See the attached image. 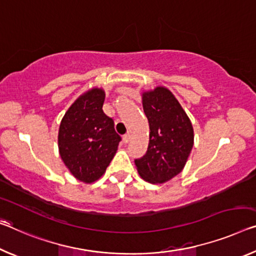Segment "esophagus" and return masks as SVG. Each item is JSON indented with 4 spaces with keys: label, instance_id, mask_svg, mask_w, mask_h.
<instances>
[{
    "label": "esophagus",
    "instance_id": "1",
    "mask_svg": "<svg viewBox=\"0 0 256 256\" xmlns=\"http://www.w3.org/2000/svg\"><path fill=\"white\" fill-rule=\"evenodd\" d=\"M122 140H124V142L126 144L129 143V140H130V135H129V134H124V137H122Z\"/></svg>",
    "mask_w": 256,
    "mask_h": 256
}]
</instances>
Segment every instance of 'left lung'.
I'll use <instances>...</instances> for the list:
<instances>
[{
    "instance_id": "obj_1",
    "label": "left lung",
    "mask_w": 256,
    "mask_h": 256,
    "mask_svg": "<svg viewBox=\"0 0 256 256\" xmlns=\"http://www.w3.org/2000/svg\"><path fill=\"white\" fill-rule=\"evenodd\" d=\"M143 110L150 126V142L135 164L143 180L164 183L186 166L194 146V128L178 100L164 87L143 94Z\"/></svg>"
}]
</instances>
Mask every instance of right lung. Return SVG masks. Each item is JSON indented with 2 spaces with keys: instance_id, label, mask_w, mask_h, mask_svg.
<instances>
[{
  "instance_id": "1",
  "label": "right lung",
  "mask_w": 256,
  "mask_h": 256,
  "mask_svg": "<svg viewBox=\"0 0 256 256\" xmlns=\"http://www.w3.org/2000/svg\"><path fill=\"white\" fill-rule=\"evenodd\" d=\"M105 92L94 88L74 102L62 118L58 148L65 166L78 180L92 183L104 174L121 140L103 112Z\"/></svg>"
}]
</instances>
